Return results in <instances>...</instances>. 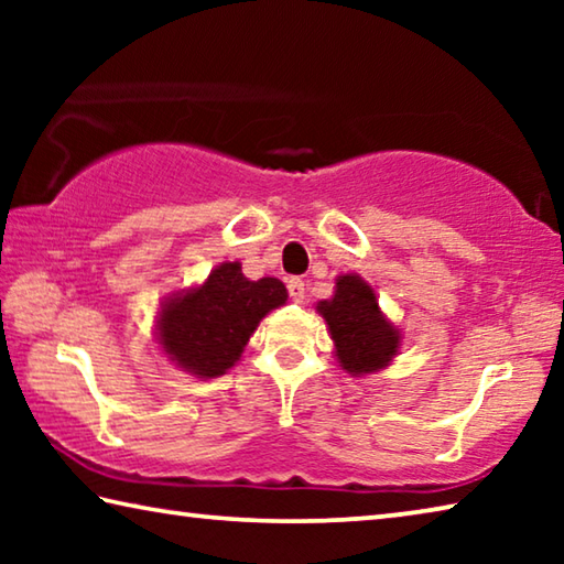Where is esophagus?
Listing matches in <instances>:
<instances>
[{"mask_svg": "<svg viewBox=\"0 0 564 564\" xmlns=\"http://www.w3.org/2000/svg\"><path fill=\"white\" fill-rule=\"evenodd\" d=\"M289 293H291V299H293L295 303H301V301L305 299V281L291 279V281H289Z\"/></svg>", "mask_w": 564, "mask_h": 564, "instance_id": "34e87169", "label": "esophagus"}]
</instances>
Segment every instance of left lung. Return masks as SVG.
<instances>
[{"instance_id": "obj_1", "label": "left lung", "mask_w": 564, "mask_h": 564, "mask_svg": "<svg viewBox=\"0 0 564 564\" xmlns=\"http://www.w3.org/2000/svg\"><path fill=\"white\" fill-rule=\"evenodd\" d=\"M316 311L326 318L336 358L350 376L378 373L398 356L400 330L378 308V295L356 273L336 279L333 299Z\"/></svg>"}]
</instances>
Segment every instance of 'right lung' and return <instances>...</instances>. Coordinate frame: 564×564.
<instances>
[{"label": "right lung", "mask_w": 564, "mask_h": 564, "mask_svg": "<svg viewBox=\"0 0 564 564\" xmlns=\"http://www.w3.org/2000/svg\"><path fill=\"white\" fill-rule=\"evenodd\" d=\"M279 279L248 281L241 263L226 261L196 289L161 303L156 330L166 356L196 378H218L241 358L261 318L285 303Z\"/></svg>", "instance_id": "right-lung-1"}]
</instances>
